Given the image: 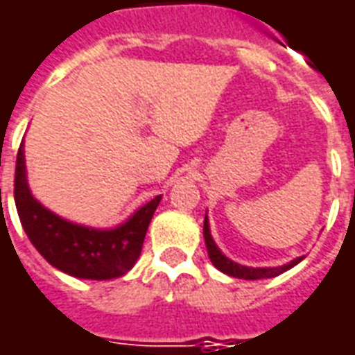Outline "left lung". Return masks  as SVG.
Masks as SVG:
<instances>
[{
    "instance_id": "8db88e82",
    "label": "left lung",
    "mask_w": 355,
    "mask_h": 355,
    "mask_svg": "<svg viewBox=\"0 0 355 355\" xmlns=\"http://www.w3.org/2000/svg\"><path fill=\"white\" fill-rule=\"evenodd\" d=\"M203 238H205V248H207V255L211 259V263L219 269L220 272L234 277V279H244V281H261V279H272L281 272L288 271L294 265H298L306 255H300L296 259H292L288 263L279 265V267H248V265H240L236 261H232L230 257L223 254L219 246L215 244V240L211 236V229H209V219H207V213H205V219H203Z\"/></svg>"
}]
</instances>
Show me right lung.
Listing matches in <instances>:
<instances>
[{"label":"right lung","mask_w":355,"mask_h":355,"mask_svg":"<svg viewBox=\"0 0 355 355\" xmlns=\"http://www.w3.org/2000/svg\"><path fill=\"white\" fill-rule=\"evenodd\" d=\"M159 202L161 196H155L111 229L73 223L34 198L26 177L24 144L17 153L15 205L22 229L49 265L76 279L109 281L130 271L140 257L144 238Z\"/></svg>","instance_id":"right-lung-1"}]
</instances>
